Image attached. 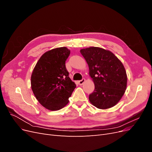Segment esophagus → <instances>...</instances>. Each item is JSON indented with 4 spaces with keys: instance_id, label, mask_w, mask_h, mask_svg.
<instances>
[{
    "instance_id": "obj_1",
    "label": "esophagus",
    "mask_w": 152,
    "mask_h": 152,
    "mask_svg": "<svg viewBox=\"0 0 152 152\" xmlns=\"http://www.w3.org/2000/svg\"><path fill=\"white\" fill-rule=\"evenodd\" d=\"M85 81H86V80L84 79H82L81 80H79V82H78V83H79V84L80 86H82V85H83V84L84 83Z\"/></svg>"
}]
</instances>
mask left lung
Listing matches in <instances>:
<instances>
[{
    "instance_id": "left-lung-1",
    "label": "left lung",
    "mask_w": 152,
    "mask_h": 152,
    "mask_svg": "<svg viewBox=\"0 0 152 152\" xmlns=\"http://www.w3.org/2000/svg\"><path fill=\"white\" fill-rule=\"evenodd\" d=\"M80 53L89 66V74L94 84L89 95L90 103L99 109L116 105L127 87V77L122 63L110 50L98 47L82 49Z\"/></svg>"
}]
</instances>
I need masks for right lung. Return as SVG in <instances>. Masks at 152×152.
Masks as SVG:
<instances>
[{
    "label": "right lung",
    "mask_w": 152,
    "mask_h": 152,
    "mask_svg": "<svg viewBox=\"0 0 152 152\" xmlns=\"http://www.w3.org/2000/svg\"><path fill=\"white\" fill-rule=\"evenodd\" d=\"M70 54L66 47L49 50L41 56L32 72L31 90L40 104L50 111L65 107L76 87L65 66Z\"/></svg>",
    "instance_id": "obj_1"
}]
</instances>
